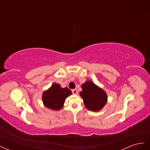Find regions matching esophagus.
I'll list each match as a JSON object with an SVG mask.
<instances>
[{"mask_svg": "<svg viewBox=\"0 0 150 150\" xmlns=\"http://www.w3.org/2000/svg\"><path fill=\"white\" fill-rule=\"evenodd\" d=\"M72 94H78V90H77V89H72Z\"/></svg>", "mask_w": 150, "mask_h": 150, "instance_id": "esophagus-1", "label": "esophagus"}]
</instances>
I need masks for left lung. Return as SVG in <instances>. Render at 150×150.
Returning <instances> with one entry per match:
<instances>
[{
  "mask_svg": "<svg viewBox=\"0 0 150 150\" xmlns=\"http://www.w3.org/2000/svg\"><path fill=\"white\" fill-rule=\"evenodd\" d=\"M81 87L83 90L79 94L86 108L92 111L101 110L107 103L108 96L106 92L91 81H86Z\"/></svg>",
  "mask_w": 150,
  "mask_h": 150,
  "instance_id": "8db88e82",
  "label": "left lung"
}]
</instances>
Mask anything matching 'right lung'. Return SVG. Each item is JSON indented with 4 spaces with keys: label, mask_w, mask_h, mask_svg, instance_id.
Wrapping results in <instances>:
<instances>
[{
    "label": "right lung",
    "mask_w": 150,
    "mask_h": 150,
    "mask_svg": "<svg viewBox=\"0 0 150 150\" xmlns=\"http://www.w3.org/2000/svg\"><path fill=\"white\" fill-rule=\"evenodd\" d=\"M72 94L67 88H62L60 84L54 83L51 87L42 94L44 106L53 110H59L63 107L66 98Z\"/></svg>",
    "instance_id": "obj_1"
}]
</instances>
